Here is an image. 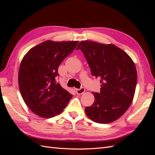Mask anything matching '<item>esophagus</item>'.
Here are the masks:
<instances>
[{"label": "esophagus", "mask_w": 155, "mask_h": 155, "mask_svg": "<svg viewBox=\"0 0 155 155\" xmlns=\"http://www.w3.org/2000/svg\"><path fill=\"white\" fill-rule=\"evenodd\" d=\"M76 92L77 93V94H81L85 92V88L82 87L79 89H76Z\"/></svg>", "instance_id": "obj_1"}]
</instances>
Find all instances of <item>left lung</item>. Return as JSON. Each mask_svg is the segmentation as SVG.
Listing matches in <instances>:
<instances>
[{
	"mask_svg": "<svg viewBox=\"0 0 155 155\" xmlns=\"http://www.w3.org/2000/svg\"><path fill=\"white\" fill-rule=\"evenodd\" d=\"M80 49L91 74L100 79V92H92L94 102L85 107V113L93 121L111 123L122 116L133 100L137 82L134 63L129 55L112 44L83 41Z\"/></svg>",
	"mask_w": 155,
	"mask_h": 155,
	"instance_id": "obj_1",
	"label": "left lung"
}]
</instances>
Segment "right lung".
Segmentation results:
<instances>
[{
    "label": "right lung",
    "mask_w": 155,
    "mask_h": 155,
    "mask_svg": "<svg viewBox=\"0 0 155 155\" xmlns=\"http://www.w3.org/2000/svg\"><path fill=\"white\" fill-rule=\"evenodd\" d=\"M78 41H46L31 48L22 59L18 87L28 107L42 118L61 112L72 95L55 81L58 67L76 47Z\"/></svg>",
    "instance_id": "add662e5"
}]
</instances>
